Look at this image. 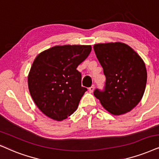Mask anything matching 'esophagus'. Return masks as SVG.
<instances>
[{
    "mask_svg": "<svg viewBox=\"0 0 159 159\" xmlns=\"http://www.w3.org/2000/svg\"><path fill=\"white\" fill-rule=\"evenodd\" d=\"M94 89V85H93V86H90V87L89 88V92H91V93H92V92H93Z\"/></svg>",
    "mask_w": 159,
    "mask_h": 159,
    "instance_id": "34e87169",
    "label": "esophagus"
}]
</instances>
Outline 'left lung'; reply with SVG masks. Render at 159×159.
Wrapping results in <instances>:
<instances>
[{
  "label": "left lung",
  "mask_w": 159,
  "mask_h": 159,
  "mask_svg": "<svg viewBox=\"0 0 159 159\" xmlns=\"http://www.w3.org/2000/svg\"><path fill=\"white\" fill-rule=\"evenodd\" d=\"M94 51L106 78L103 91L96 89L94 95L114 115L131 111L145 90L148 75L144 61L130 46L119 42L96 44Z\"/></svg>",
  "instance_id": "1"
}]
</instances>
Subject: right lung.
<instances>
[{
    "label": "right lung",
    "mask_w": 159,
    "mask_h": 159,
    "mask_svg": "<svg viewBox=\"0 0 159 159\" xmlns=\"http://www.w3.org/2000/svg\"><path fill=\"white\" fill-rule=\"evenodd\" d=\"M91 51V45H57L36 57L28 76L29 89L48 117L61 121L76 111L87 90L81 86V74L76 68Z\"/></svg>",
    "instance_id": "add662e5"
}]
</instances>
